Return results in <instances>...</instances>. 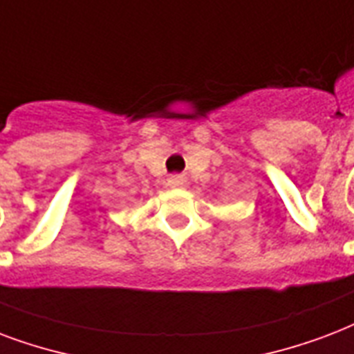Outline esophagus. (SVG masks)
I'll use <instances>...</instances> for the list:
<instances>
[{
  "mask_svg": "<svg viewBox=\"0 0 354 354\" xmlns=\"http://www.w3.org/2000/svg\"><path fill=\"white\" fill-rule=\"evenodd\" d=\"M169 185H171V187H185V185H187V180L183 176H180V174H176V176L169 178Z\"/></svg>",
  "mask_w": 354,
  "mask_h": 354,
  "instance_id": "esophagus-1",
  "label": "esophagus"
}]
</instances>
